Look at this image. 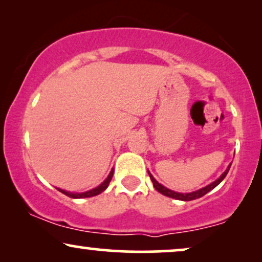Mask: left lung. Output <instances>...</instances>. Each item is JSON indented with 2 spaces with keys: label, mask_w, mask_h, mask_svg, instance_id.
I'll use <instances>...</instances> for the list:
<instances>
[{
  "label": "left lung",
  "mask_w": 262,
  "mask_h": 262,
  "mask_svg": "<svg viewBox=\"0 0 262 262\" xmlns=\"http://www.w3.org/2000/svg\"><path fill=\"white\" fill-rule=\"evenodd\" d=\"M230 166H231V164H230V165L228 166V169H226L225 171L222 173V176L219 177L218 180H215L214 182H212L211 184H208V186H206V187L201 188V189L195 190V191H191V193H177V191H173V190L167 189L166 187H164V186H162V184H160V183L157 182V181L155 180V177H153V176L151 175V173H149V171H148V175H149V179H151L152 183H153V187H155L156 189L158 190L160 194L165 195V196H169V198L176 199V200L190 201V200H195V199H199V198L204 196V195H205V194H207L208 191H211L212 189H214V188L217 187L218 184L221 183L222 181L225 179V176L228 175V172H229V170H230Z\"/></svg>",
  "instance_id": "1"
}]
</instances>
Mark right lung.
<instances>
[{"mask_svg": "<svg viewBox=\"0 0 262 262\" xmlns=\"http://www.w3.org/2000/svg\"><path fill=\"white\" fill-rule=\"evenodd\" d=\"M113 175H114V169L111 170L110 173H109V176L106 177V180L104 181L102 184H99V186L97 187V188H93V189L85 191V193H71V191H66L63 189H60V188H58V190H60L61 193H63L64 195H67V196L73 198V199H82V198L95 196V195H98V194L102 193V191H104V190L106 189L107 186H109L111 179H113Z\"/></svg>", "mask_w": 262, "mask_h": 262, "instance_id": "right-lung-1", "label": "right lung"}]
</instances>
